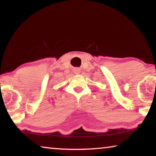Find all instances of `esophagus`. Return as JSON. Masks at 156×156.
<instances>
[{
    "label": "esophagus",
    "mask_w": 156,
    "mask_h": 156,
    "mask_svg": "<svg viewBox=\"0 0 156 156\" xmlns=\"http://www.w3.org/2000/svg\"><path fill=\"white\" fill-rule=\"evenodd\" d=\"M74 73H75L76 74H78V73H80V70H79L78 69H76L75 70H74Z\"/></svg>",
    "instance_id": "34e87169"
}]
</instances>
